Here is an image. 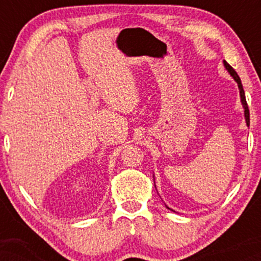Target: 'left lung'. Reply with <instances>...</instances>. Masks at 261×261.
Returning <instances> with one entry per match:
<instances>
[{
  "label": "left lung",
  "instance_id": "left-lung-1",
  "mask_svg": "<svg viewBox=\"0 0 261 261\" xmlns=\"http://www.w3.org/2000/svg\"><path fill=\"white\" fill-rule=\"evenodd\" d=\"M224 64V67H226V70L228 71L230 76L234 79V81L237 83H238V88H239V93H241V100H242V104H243L244 107V116H245V122H247V125L249 126L250 124V119H249V109H248V104H247V100H245V93H244V89H243V86H242V82H241V79H239L238 73L236 72L234 68L232 67V66H229L227 64L226 61H223ZM169 208V207H168Z\"/></svg>",
  "mask_w": 261,
  "mask_h": 261
}]
</instances>
